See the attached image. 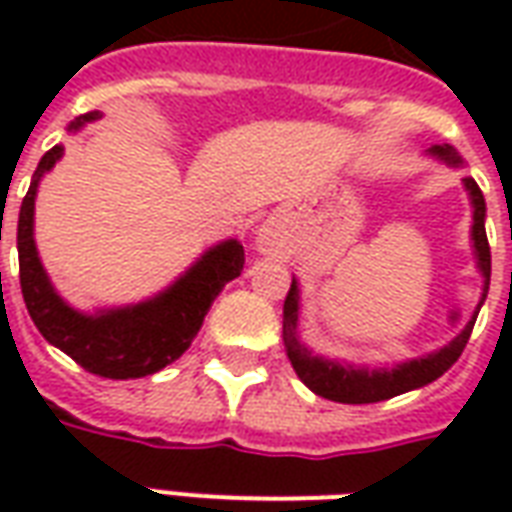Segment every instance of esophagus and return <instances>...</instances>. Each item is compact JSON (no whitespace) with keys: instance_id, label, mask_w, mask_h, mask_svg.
Masks as SVG:
<instances>
[{"instance_id":"1","label":"esophagus","mask_w":512,"mask_h":512,"mask_svg":"<svg viewBox=\"0 0 512 512\" xmlns=\"http://www.w3.org/2000/svg\"><path fill=\"white\" fill-rule=\"evenodd\" d=\"M285 246V235H282V227L277 222H266L260 230H257V249L266 252V255H274Z\"/></svg>"}]
</instances>
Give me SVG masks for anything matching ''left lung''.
Wrapping results in <instances>:
<instances>
[{
  "label": "left lung",
  "instance_id": "obj_1",
  "mask_svg": "<svg viewBox=\"0 0 512 512\" xmlns=\"http://www.w3.org/2000/svg\"><path fill=\"white\" fill-rule=\"evenodd\" d=\"M430 156L441 158L444 164H452V167L461 164V156L450 145H433L430 147ZM463 186L469 191L474 208L472 241L474 255H477V268L483 271L485 279L483 299L477 304L472 321L463 326V332L450 345H444L441 351H436V354L419 356V359L403 362V365L392 367V370H386V367L367 370V367L337 365V362H329V359H321V356H312L299 343V334H296V326H299V285H296V279L290 282L285 307H282V343H285V351H288V359L293 370H296V376L310 386L315 395L334 400V403H378V400H389V397L403 395V392H411V389H419V386L436 381V378L444 376L458 362V356L463 354V348H466L469 337H472L477 312L483 307L485 293H488V285H491V246H488V235H485L483 191L474 183V178H463Z\"/></svg>",
  "mask_w": 512,
  "mask_h": 512
}]
</instances>
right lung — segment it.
<instances>
[{
    "label": "right lung",
    "instance_id": "add662e5",
    "mask_svg": "<svg viewBox=\"0 0 512 512\" xmlns=\"http://www.w3.org/2000/svg\"><path fill=\"white\" fill-rule=\"evenodd\" d=\"M90 120H98V112H87L73 120L71 128L76 131ZM60 156L62 145H54L40 158L18 211V277L29 318L51 345L65 351L87 373L115 381L153 376L189 348L213 299L230 279L244 271V246L238 241H224L208 249L172 288L158 293L156 299L98 315L76 312L51 288L32 238L38 183L43 172H49L60 161Z\"/></svg>",
    "mask_w": 512,
    "mask_h": 512
}]
</instances>
